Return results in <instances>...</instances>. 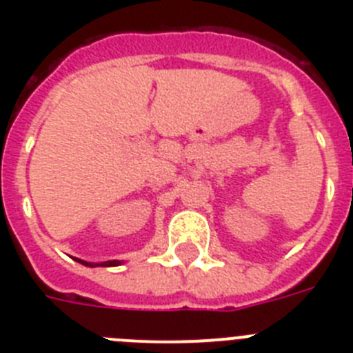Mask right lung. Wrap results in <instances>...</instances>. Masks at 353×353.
I'll list each match as a JSON object with an SVG mask.
<instances>
[{
  "label": "right lung",
  "instance_id": "right-lung-1",
  "mask_svg": "<svg viewBox=\"0 0 353 353\" xmlns=\"http://www.w3.org/2000/svg\"><path fill=\"white\" fill-rule=\"evenodd\" d=\"M79 261V263H83V265H86V267H95V265L93 263H88V261H83V260H77ZM123 263V261H118V260H111V261H104V263H101L102 267H117V265H121Z\"/></svg>",
  "mask_w": 353,
  "mask_h": 353
}]
</instances>
